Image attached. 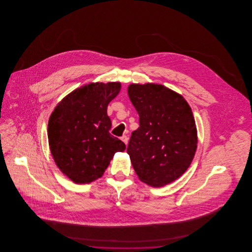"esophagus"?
I'll return each mask as SVG.
<instances>
[{
	"label": "esophagus",
	"instance_id": "1",
	"mask_svg": "<svg viewBox=\"0 0 252 252\" xmlns=\"http://www.w3.org/2000/svg\"><path fill=\"white\" fill-rule=\"evenodd\" d=\"M121 140L125 143L126 144H127V143H128V137L126 136V135H124V136H122L121 137Z\"/></svg>",
	"mask_w": 252,
	"mask_h": 252
}]
</instances>
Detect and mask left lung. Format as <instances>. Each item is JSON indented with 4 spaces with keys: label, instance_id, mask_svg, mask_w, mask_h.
I'll return each instance as SVG.
<instances>
[{
    "label": "left lung",
    "instance_id": "8db88e82",
    "mask_svg": "<svg viewBox=\"0 0 252 252\" xmlns=\"http://www.w3.org/2000/svg\"><path fill=\"white\" fill-rule=\"evenodd\" d=\"M127 93L140 123L126 149L132 165L144 183L164 186L185 173L194 156L197 136L192 109L162 85L131 84Z\"/></svg>",
    "mask_w": 252,
    "mask_h": 252
}]
</instances>
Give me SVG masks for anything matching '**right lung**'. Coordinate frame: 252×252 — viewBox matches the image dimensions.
<instances>
[{
    "label": "right lung",
    "mask_w": 252,
    "mask_h": 252,
    "mask_svg": "<svg viewBox=\"0 0 252 252\" xmlns=\"http://www.w3.org/2000/svg\"><path fill=\"white\" fill-rule=\"evenodd\" d=\"M120 90L119 82L86 85L66 96L51 114V153L60 171L75 183L101 178L114 154L126 149L108 132V103Z\"/></svg>",
    "instance_id": "1"
}]
</instances>
